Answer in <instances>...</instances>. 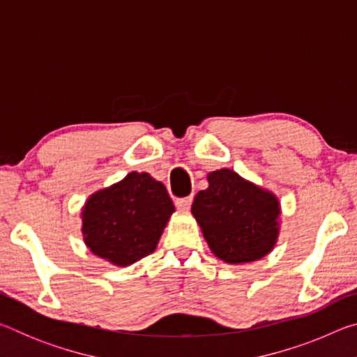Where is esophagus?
<instances>
[{
  "mask_svg": "<svg viewBox=\"0 0 357 357\" xmlns=\"http://www.w3.org/2000/svg\"><path fill=\"white\" fill-rule=\"evenodd\" d=\"M174 204H176V208H178L179 211H189L190 206H192V197L178 198V200L174 202Z\"/></svg>",
  "mask_w": 357,
  "mask_h": 357,
  "instance_id": "34e87169",
  "label": "esophagus"
}]
</instances>
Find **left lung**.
<instances>
[{
    "label": "left lung",
    "mask_w": 357,
    "mask_h": 357,
    "mask_svg": "<svg viewBox=\"0 0 357 357\" xmlns=\"http://www.w3.org/2000/svg\"><path fill=\"white\" fill-rule=\"evenodd\" d=\"M208 183L197 193L192 214L214 255L229 264L268 255L279 236L280 203L274 193L228 168L211 172Z\"/></svg>",
    "instance_id": "obj_1"
}]
</instances>
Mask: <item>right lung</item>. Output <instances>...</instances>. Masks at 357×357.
Returning a JSON list of instances; mask_svg holds the SVG:
<instances>
[{"mask_svg": "<svg viewBox=\"0 0 357 357\" xmlns=\"http://www.w3.org/2000/svg\"><path fill=\"white\" fill-rule=\"evenodd\" d=\"M173 213L165 185L148 173L132 172L84 203L83 241L94 255L129 266L155 250Z\"/></svg>", "mask_w": 357, "mask_h": 357, "instance_id": "1", "label": "right lung"}]
</instances>
